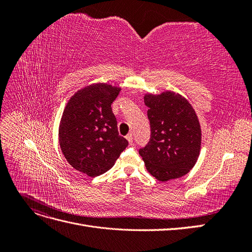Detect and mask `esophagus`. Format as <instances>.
<instances>
[{"label": "esophagus", "mask_w": 252, "mask_h": 252, "mask_svg": "<svg viewBox=\"0 0 252 252\" xmlns=\"http://www.w3.org/2000/svg\"><path fill=\"white\" fill-rule=\"evenodd\" d=\"M126 139L129 142V144H132V142H133V135L131 133H129V134H127Z\"/></svg>", "instance_id": "34e87169"}]
</instances>
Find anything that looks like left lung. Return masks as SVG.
I'll use <instances>...</instances> for the list:
<instances>
[{
	"label": "left lung",
	"instance_id": "obj_1",
	"mask_svg": "<svg viewBox=\"0 0 252 252\" xmlns=\"http://www.w3.org/2000/svg\"><path fill=\"white\" fill-rule=\"evenodd\" d=\"M150 141L140 149L148 172L159 182L178 179L193 168L200 156L202 130L187 98L173 91L146 94Z\"/></svg>",
	"mask_w": 252,
	"mask_h": 252
}]
</instances>
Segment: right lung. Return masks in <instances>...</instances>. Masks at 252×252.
<instances>
[{"label": "right lung", "mask_w": 252, "mask_h": 252, "mask_svg": "<svg viewBox=\"0 0 252 252\" xmlns=\"http://www.w3.org/2000/svg\"><path fill=\"white\" fill-rule=\"evenodd\" d=\"M120 91V87L110 84H90L69 98L61 118V150L74 169L88 177L109 170L128 145L119 135L111 109Z\"/></svg>", "instance_id": "add662e5"}]
</instances>
